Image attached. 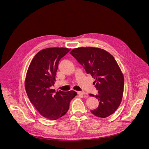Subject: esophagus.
Wrapping results in <instances>:
<instances>
[{
    "mask_svg": "<svg viewBox=\"0 0 149 149\" xmlns=\"http://www.w3.org/2000/svg\"><path fill=\"white\" fill-rule=\"evenodd\" d=\"M78 94H81V95H85V94H86V93H85L84 91H78Z\"/></svg>",
    "mask_w": 149,
    "mask_h": 149,
    "instance_id": "esophagus-1",
    "label": "esophagus"
}]
</instances>
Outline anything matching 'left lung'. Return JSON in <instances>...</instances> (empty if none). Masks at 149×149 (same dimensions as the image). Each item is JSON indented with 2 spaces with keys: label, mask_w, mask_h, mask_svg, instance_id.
<instances>
[{
  "label": "left lung",
  "mask_w": 149,
  "mask_h": 149,
  "mask_svg": "<svg viewBox=\"0 0 149 149\" xmlns=\"http://www.w3.org/2000/svg\"><path fill=\"white\" fill-rule=\"evenodd\" d=\"M70 54L95 79L93 84L98 94L90 95L98 100L99 105L91 112L101 118L113 114L121 102L124 82L123 74L114 58L107 51L94 47L75 48Z\"/></svg>",
  "instance_id": "8db88e82"
}]
</instances>
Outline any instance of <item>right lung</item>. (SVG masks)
<instances>
[{
  "label": "right lung",
  "mask_w": 149,
  "mask_h": 149,
  "mask_svg": "<svg viewBox=\"0 0 149 149\" xmlns=\"http://www.w3.org/2000/svg\"><path fill=\"white\" fill-rule=\"evenodd\" d=\"M71 49L49 48L38 52L32 60L26 75L25 86L28 98L44 117L55 120L64 116L70 102L77 93L57 91L51 88L55 81L60 59Z\"/></svg>",
  "instance_id": "right-lung-1"
}]
</instances>
